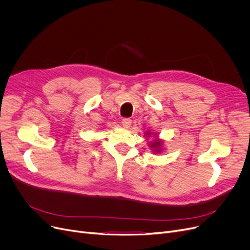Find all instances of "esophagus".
<instances>
[{
    "instance_id": "34e87169",
    "label": "esophagus",
    "mask_w": 250,
    "mask_h": 250,
    "mask_svg": "<svg viewBox=\"0 0 250 250\" xmlns=\"http://www.w3.org/2000/svg\"><path fill=\"white\" fill-rule=\"evenodd\" d=\"M122 124L125 128H128L130 126V125H132V120H130V118H124Z\"/></svg>"
}]
</instances>
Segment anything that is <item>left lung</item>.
<instances>
[{
    "mask_svg": "<svg viewBox=\"0 0 250 250\" xmlns=\"http://www.w3.org/2000/svg\"><path fill=\"white\" fill-rule=\"evenodd\" d=\"M151 135L156 136V134H153L151 132L146 133V137H150ZM162 145H163V142L160 139H158V137H157L153 142H151L150 147L153 149V152L158 154V153H161V151H162Z\"/></svg>",
    "mask_w": 250,
    "mask_h": 250,
    "instance_id": "1",
    "label": "left lung"
}]
</instances>
